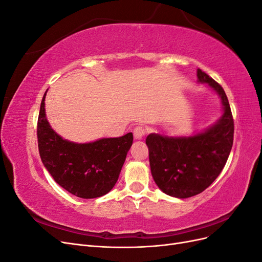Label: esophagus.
Segmentation results:
<instances>
[{"label":"esophagus","mask_w":262,"mask_h":262,"mask_svg":"<svg viewBox=\"0 0 262 262\" xmlns=\"http://www.w3.org/2000/svg\"><path fill=\"white\" fill-rule=\"evenodd\" d=\"M145 134H146V129L144 128L143 125H138L133 130V136H134V139H136V140L143 139Z\"/></svg>","instance_id":"34e87169"}]
</instances>
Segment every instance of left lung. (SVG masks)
<instances>
[{
	"mask_svg": "<svg viewBox=\"0 0 262 262\" xmlns=\"http://www.w3.org/2000/svg\"><path fill=\"white\" fill-rule=\"evenodd\" d=\"M196 76L198 82L207 84L221 98L223 114L219 120L190 137L150 133L145 141L155 184L164 193L179 199L199 194L211 186L233 146L234 120L224 90L200 69Z\"/></svg>",
	"mask_w": 262,
	"mask_h": 262,
	"instance_id": "left-lung-1",
	"label": "left lung"
}]
</instances>
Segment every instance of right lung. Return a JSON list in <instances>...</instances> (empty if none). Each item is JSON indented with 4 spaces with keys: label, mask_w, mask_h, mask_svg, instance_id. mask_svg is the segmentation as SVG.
<instances>
[{
    "label": "right lung",
    "mask_w": 262,
    "mask_h": 262,
    "mask_svg": "<svg viewBox=\"0 0 262 262\" xmlns=\"http://www.w3.org/2000/svg\"><path fill=\"white\" fill-rule=\"evenodd\" d=\"M43 95L38 117L37 138L42 164L54 181L83 199L108 193L120 175L133 142L131 132L120 138L75 143L55 132L47 120Z\"/></svg>",
    "instance_id": "add662e5"
}]
</instances>
